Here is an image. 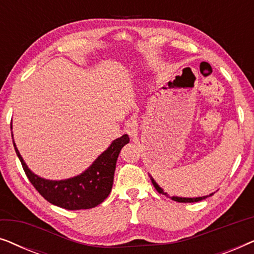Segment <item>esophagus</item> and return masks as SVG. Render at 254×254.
<instances>
[{
    "instance_id": "1",
    "label": "esophagus",
    "mask_w": 254,
    "mask_h": 254,
    "mask_svg": "<svg viewBox=\"0 0 254 254\" xmlns=\"http://www.w3.org/2000/svg\"><path fill=\"white\" fill-rule=\"evenodd\" d=\"M137 121L136 120H128L126 123V133L129 135V136H135L137 134Z\"/></svg>"
}]
</instances>
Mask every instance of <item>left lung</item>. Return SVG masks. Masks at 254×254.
<instances>
[{"label":"left lung","mask_w":254,"mask_h":254,"mask_svg":"<svg viewBox=\"0 0 254 254\" xmlns=\"http://www.w3.org/2000/svg\"><path fill=\"white\" fill-rule=\"evenodd\" d=\"M151 182H152V185L155 186V189H156V190H157L158 193L164 194V195H166L168 197H171V199H172L173 201H177V202H197V201H201V200L206 199L207 196L213 195V193H211V194H209V195H206V196H199V197H180V196H170V195H168V194H166V193H164V190H163L161 189V187H159V186L157 185V183H156L155 180L152 179V178H151Z\"/></svg>","instance_id":"obj_1"}]
</instances>
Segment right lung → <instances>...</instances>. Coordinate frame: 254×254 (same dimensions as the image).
<instances>
[{
	"mask_svg": "<svg viewBox=\"0 0 254 254\" xmlns=\"http://www.w3.org/2000/svg\"><path fill=\"white\" fill-rule=\"evenodd\" d=\"M128 142L129 137L127 134L114 140L89 169L81 175L64 180H47L34 175L27 168L15 142L13 147L27 178L44 199L64 209L79 210L98 206L109 196L113 185L118 156L121 148Z\"/></svg>",
	"mask_w": 254,
	"mask_h": 254,
	"instance_id": "obj_1",
	"label": "right lung"
}]
</instances>
